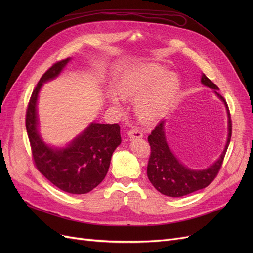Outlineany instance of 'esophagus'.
Segmentation results:
<instances>
[{"label": "esophagus", "mask_w": 253, "mask_h": 253, "mask_svg": "<svg viewBox=\"0 0 253 253\" xmlns=\"http://www.w3.org/2000/svg\"><path fill=\"white\" fill-rule=\"evenodd\" d=\"M142 136H143L142 131H141V129H138V128L131 129V131L128 132L129 138H141Z\"/></svg>", "instance_id": "obj_1"}]
</instances>
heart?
Returning <instances> with one entry per match:
<instances>
[{"mask_svg":"<svg viewBox=\"0 0 253 253\" xmlns=\"http://www.w3.org/2000/svg\"><path fill=\"white\" fill-rule=\"evenodd\" d=\"M115 91L108 94V101L119 106L124 99L134 98V110L144 122H154L164 117L171 108L179 90V80L174 73L166 72L158 64L134 68L115 84Z\"/></svg>","mask_w":253,"mask_h":253,"instance_id":"obj_1","label":"heart"}]
</instances>
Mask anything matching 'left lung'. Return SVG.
I'll use <instances>...</instances> for the list:
<instances>
[{
	"label": "left lung",
	"instance_id": "8db88e82",
	"mask_svg": "<svg viewBox=\"0 0 253 253\" xmlns=\"http://www.w3.org/2000/svg\"><path fill=\"white\" fill-rule=\"evenodd\" d=\"M202 83L205 86L212 88L215 95L224 102L228 116V137L224 151L220 156L210 167L203 170H193L182 165L177 159L168 144L165 132L166 121L162 120L153 129L148 140L151 147V155L148 163V177L153 186L160 193L171 196L180 197L197 190L208 187L220 169L221 164L229 147L232 133L231 117L227 102L224 97L218 93V87L206 75H202Z\"/></svg>",
	"mask_w": 253,
	"mask_h": 253
}]
</instances>
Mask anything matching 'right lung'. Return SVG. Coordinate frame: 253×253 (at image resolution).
<instances>
[{
	"label": "right lung",
	"instance_id": "add662e5",
	"mask_svg": "<svg viewBox=\"0 0 253 253\" xmlns=\"http://www.w3.org/2000/svg\"><path fill=\"white\" fill-rule=\"evenodd\" d=\"M71 58L59 61L44 73L34 89L26 111V131L37 169L52 185L71 194H85L109 171L114 151L121 143L118 124H91L63 148L44 142L39 133L37 103L45 82L57 78Z\"/></svg>",
	"mask_w": 253,
	"mask_h": 253
}]
</instances>
